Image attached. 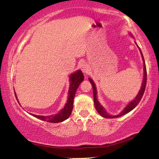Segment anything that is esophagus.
Instances as JSON below:
<instances>
[{"instance_id":"esophagus-1","label":"esophagus","mask_w":159,"mask_h":159,"mask_svg":"<svg viewBox=\"0 0 159 159\" xmlns=\"http://www.w3.org/2000/svg\"><path fill=\"white\" fill-rule=\"evenodd\" d=\"M81 70H82V71L85 73V74H88V73H89V71H90V69H89V66H88L86 64H83L82 65Z\"/></svg>"}]
</instances>
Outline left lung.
Masks as SVG:
<instances>
[{
	"instance_id": "left-lung-1",
	"label": "left lung",
	"mask_w": 159,
	"mask_h": 159,
	"mask_svg": "<svg viewBox=\"0 0 159 159\" xmlns=\"http://www.w3.org/2000/svg\"><path fill=\"white\" fill-rule=\"evenodd\" d=\"M141 51V56H142V58H143V68H144V73H143V83H142V86L141 88V90L139 91V93L137 94V96H136L134 100H133L131 102H130L129 104H128L126 107H125L124 110H123L121 112H120L119 114L116 115V116H111L109 114H108V113L106 112L105 109L103 108V106L101 105L100 103H98V99H97V91H96V86H95L94 82L91 79H89V81L91 82V84H92V86H93V101H94V105H95V108H96V111H98V113L100 114L101 116H103L104 118H117L119 116H124L125 114H126L129 112H130L131 110L134 109V108L136 107V106L138 105L139 103L140 102V101L141 100L142 97H143V95L144 93V91H145L146 89V80H147V73H146V64H145V61H144V58L143 54L141 53V49L139 48Z\"/></svg>"
}]
</instances>
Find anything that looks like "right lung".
Listing matches in <instances>:
<instances>
[{"label": "right lung", "mask_w": 159, "mask_h": 159, "mask_svg": "<svg viewBox=\"0 0 159 159\" xmlns=\"http://www.w3.org/2000/svg\"><path fill=\"white\" fill-rule=\"evenodd\" d=\"M84 79V74L81 70H77L76 72L70 74V88L69 91H68V100L67 103H66L64 108L62 110H61L56 115L52 116H37L34 114H31L35 118H39L44 121L49 122V123H59L62 122L63 120L67 119V118L70 116L71 114L72 110H73V98H74L75 92L77 91L78 87L79 86L80 83H81ZM15 93V92H14ZM16 98L18 101V98L16 96V94L15 93Z\"/></svg>", "instance_id": "add662e5"}]
</instances>
